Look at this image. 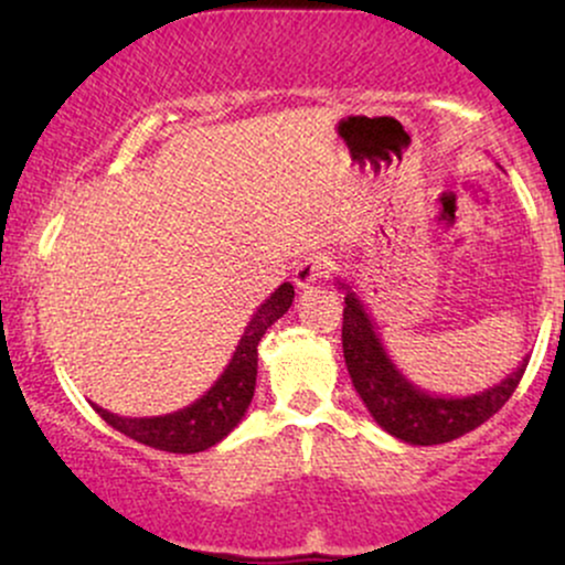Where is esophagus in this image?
Returning <instances> with one entry per match:
<instances>
[{
	"mask_svg": "<svg viewBox=\"0 0 565 565\" xmlns=\"http://www.w3.org/2000/svg\"><path fill=\"white\" fill-rule=\"evenodd\" d=\"M329 274V263H327V257H321V255H310V257H305V260H300L297 263V268H295V284L300 289H310L313 287V284H319L323 276Z\"/></svg>",
	"mask_w": 565,
	"mask_h": 565,
	"instance_id": "esophagus-1",
	"label": "esophagus"
}]
</instances>
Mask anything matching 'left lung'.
I'll return each instance as SVG.
<instances>
[{
  "label": "left lung",
  "mask_w": 565,
  "mask_h": 565,
  "mask_svg": "<svg viewBox=\"0 0 565 565\" xmlns=\"http://www.w3.org/2000/svg\"><path fill=\"white\" fill-rule=\"evenodd\" d=\"M337 287L345 291L342 310V353L355 393L361 395L369 414L382 430L412 446H436L476 430L486 419L508 404L518 382L529 366V355L494 387L472 395H436L406 380L393 364L382 345L377 327L366 305L350 289L348 281L337 278Z\"/></svg>",
  "instance_id": "left-lung-1"
}]
</instances>
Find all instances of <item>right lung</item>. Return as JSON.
<instances>
[{
    "label": "right lung",
    "mask_w": 565,
    "mask_h": 565,
    "mask_svg": "<svg viewBox=\"0 0 565 565\" xmlns=\"http://www.w3.org/2000/svg\"><path fill=\"white\" fill-rule=\"evenodd\" d=\"M291 300H295V287L284 281L246 323L225 372L191 406L172 414H161V417H119V414L106 412L100 406H95V412L114 430L159 451L196 454L220 444L233 427L242 423L246 408H249L257 382V345H260L268 327H274L287 313Z\"/></svg>",
    "instance_id": "obj_1"
}]
</instances>
